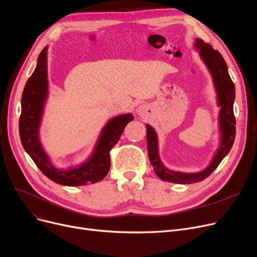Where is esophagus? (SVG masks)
Returning a JSON list of instances; mask_svg holds the SVG:
<instances>
[{"label":"esophagus","instance_id":"esophagus-1","mask_svg":"<svg viewBox=\"0 0 257 257\" xmlns=\"http://www.w3.org/2000/svg\"><path fill=\"white\" fill-rule=\"evenodd\" d=\"M148 112H149V107L147 105H142L138 108V113L140 116H143V117L147 116Z\"/></svg>","mask_w":257,"mask_h":257}]
</instances>
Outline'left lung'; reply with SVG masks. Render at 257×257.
<instances>
[{
    "label": "left lung",
    "instance_id": "obj_1",
    "mask_svg": "<svg viewBox=\"0 0 257 257\" xmlns=\"http://www.w3.org/2000/svg\"><path fill=\"white\" fill-rule=\"evenodd\" d=\"M195 47L199 50L200 57L206 63L212 77H213L218 97V106L220 107L219 127L221 142L213 161L204 171L197 173H182L171 171L167 169L161 162L158 148V136H156L154 129L147 125V146L150 163L153 166L156 175L161 180L169 183L193 184L204 181L217 168L222 159L229 153L236 135V120L233 112V103L234 99H235V87H234V83L229 75L227 64L222 55L217 50L213 49L210 44L205 43L203 40L196 39Z\"/></svg>",
    "mask_w": 257,
    "mask_h": 257
}]
</instances>
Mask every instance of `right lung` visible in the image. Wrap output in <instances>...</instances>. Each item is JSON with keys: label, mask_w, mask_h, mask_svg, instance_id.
I'll return each mask as SVG.
<instances>
[{"label": "right lung", "mask_w": 257, "mask_h": 257, "mask_svg": "<svg viewBox=\"0 0 257 257\" xmlns=\"http://www.w3.org/2000/svg\"><path fill=\"white\" fill-rule=\"evenodd\" d=\"M47 90V47H45L40 53L36 69L26 82L22 94L19 129L24 149L43 174L54 183L64 186H82L102 181L110 169V150L115 146L126 125L133 119V115L124 114L110 119L103 129L90 159L77 168L60 170L50 163L39 140V127Z\"/></svg>", "instance_id": "add662e5"}]
</instances>
